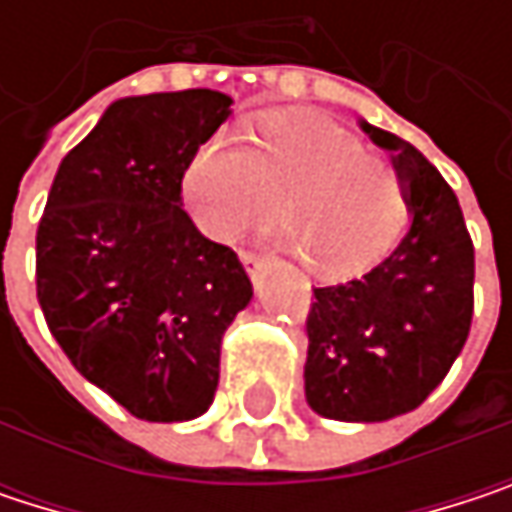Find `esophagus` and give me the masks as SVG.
Wrapping results in <instances>:
<instances>
[{"label":"esophagus","instance_id":"34e87169","mask_svg":"<svg viewBox=\"0 0 512 512\" xmlns=\"http://www.w3.org/2000/svg\"><path fill=\"white\" fill-rule=\"evenodd\" d=\"M243 263H246V269H249V275H252L255 281L269 269V257L255 255V252H246V255H243Z\"/></svg>","mask_w":512,"mask_h":512}]
</instances>
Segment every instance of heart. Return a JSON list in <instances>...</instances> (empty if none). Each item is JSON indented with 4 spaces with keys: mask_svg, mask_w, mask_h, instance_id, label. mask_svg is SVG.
<instances>
[{
    "mask_svg": "<svg viewBox=\"0 0 512 512\" xmlns=\"http://www.w3.org/2000/svg\"><path fill=\"white\" fill-rule=\"evenodd\" d=\"M183 198L195 225L222 243L266 225L284 201L287 249L326 278L370 269L409 219L400 174L350 130L308 112L260 115L257 151L234 130L207 136L186 159Z\"/></svg>",
    "mask_w": 512,
    "mask_h": 512,
    "instance_id": "1",
    "label": "heart"
}]
</instances>
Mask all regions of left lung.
<instances>
[{
  "instance_id": "left-lung-1",
  "label": "left lung",
  "mask_w": 512,
  "mask_h": 512,
  "mask_svg": "<svg viewBox=\"0 0 512 512\" xmlns=\"http://www.w3.org/2000/svg\"><path fill=\"white\" fill-rule=\"evenodd\" d=\"M406 183L412 225L367 275L314 287L305 320L308 406L332 421H388L418 409L462 353L474 314V246L436 165L361 121Z\"/></svg>"
}]
</instances>
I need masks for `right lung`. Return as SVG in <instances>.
<instances>
[{"label": "right lung", "instance_id": "obj_1", "mask_svg": "<svg viewBox=\"0 0 512 512\" xmlns=\"http://www.w3.org/2000/svg\"><path fill=\"white\" fill-rule=\"evenodd\" d=\"M231 103L210 88L112 103L61 159L38 225L35 281L52 338L142 421L210 409L222 335L252 299L237 252L180 207L186 159Z\"/></svg>", "mask_w": 512, "mask_h": 512}]
</instances>
